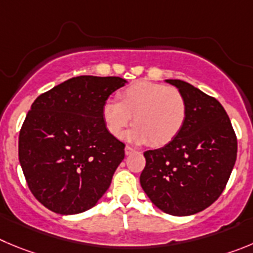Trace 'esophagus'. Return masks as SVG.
Segmentation results:
<instances>
[{"mask_svg": "<svg viewBox=\"0 0 253 253\" xmlns=\"http://www.w3.org/2000/svg\"><path fill=\"white\" fill-rule=\"evenodd\" d=\"M133 151V148L129 147V146H126V147H125V153H126V155H129V153H132Z\"/></svg>", "mask_w": 253, "mask_h": 253, "instance_id": "esophagus-1", "label": "esophagus"}]
</instances>
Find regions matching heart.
Segmentation results:
<instances>
[{
	"label": "heart",
	"instance_id": "heart-1",
	"mask_svg": "<svg viewBox=\"0 0 253 253\" xmlns=\"http://www.w3.org/2000/svg\"><path fill=\"white\" fill-rule=\"evenodd\" d=\"M119 100L107 101L102 110L105 126L113 137H121L133 116L134 127L128 133L129 140L164 146L180 133L185 124V97L167 84L134 82L120 93Z\"/></svg>",
	"mask_w": 253,
	"mask_h": 253
}]
</instances>
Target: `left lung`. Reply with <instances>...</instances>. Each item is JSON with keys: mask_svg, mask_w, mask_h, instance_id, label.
Instances as JSON below:
<instances>
[{"mask_svg": "<svg viewBox=\"0 0 253 253\" xmlns=\"http://www.w3.org/2000/svg\"><path fill=\"white\" fill-rule=\"evenodd\" d=\"M166 82L185 97V124L164 147L143 153L140 182L157 209L190 216L211 206L225 190L237 157V140L216 98L181 80Z\"/></svg>", "mask_w": 253, "mask_h": 253, "instance_id": "8db88e82", "label": "left lung"}]
</instances>
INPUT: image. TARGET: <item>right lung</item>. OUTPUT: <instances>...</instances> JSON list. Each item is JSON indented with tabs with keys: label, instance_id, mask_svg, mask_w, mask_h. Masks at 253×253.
Returning <instances> with one entry per match:
<instances>
[{
	"label": "right lung",
	"instance_id": "right-lung-1",
	"mask_svg": "<svg viewBox=\"0 0 253 253\" xmlns=\"http://www.w3.org/2000/svg\"><path fill=\"white\" fill-rule=\"evenodd\" d=\"M127 81L79 76L35 100L18 138V159L31 192L51 211L76 214L105 195L125 145L107 131L106 101Z\"/></svg>",
	"mask_w": 253,
	"mask_h": 253
}]
</instances>
